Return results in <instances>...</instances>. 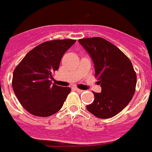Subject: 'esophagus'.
Segmentation results:
<instances>
[{"label":"esophagus","mask_w":152,"mask_h":152,"mask_svg":"<svg viewBox=\"0 0 152 152\" xmlns=\"http://www.w3.org/2000/svg\"><path fill=\"white\" fill-rule=\"evenodd\" d=\"M75 90H76L77 92H79V93H82V92H83V91H82V90H80V89L77 88V87H76V88H75Z\"/></svg>","instance_id":"34e87169"}]
</instances>
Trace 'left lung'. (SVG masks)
I'll return each instance as SVG.
<instances>
[{"label":"left lung","instance_id":"1","mask_svg":"<svg viewBox=\"0 0 152 152\" xmlns=\"http://www.w3.org/2000/svg\"><path fill=\"white\" fill-rule=\"evenodd\" d=\"M93 59L102 92H94L93 103L87 105L91 114L108 119L123 110L133 98L137 74L126 55L111 42L102 37L79 40Z\"/></svg>","mask_w":152,"mask_h":152}]
</instances>
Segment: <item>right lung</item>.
<instances>
[{
  "label": "right lung",
  "mask_w": 152,
  "mask_h": 152,
  "mask_svg": "<svg viewBox=\"0 0 152 152\" xmlns=\"http://www.w3.org/2000/svg\"><path fill=\"white\" fill-rule=\"evenodd\" d=\"M76 40H49L27 53L15 67L12 88L23 108L39 117L52 115L61 108L70 87L51 83L65 51Z\"/></svg>",
  "instance_id": "add662e5"
}]
</instances>
